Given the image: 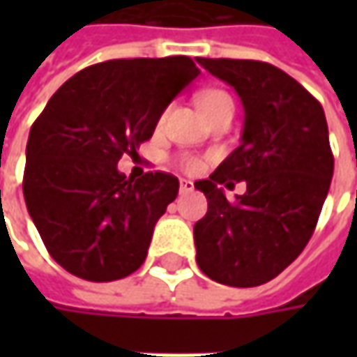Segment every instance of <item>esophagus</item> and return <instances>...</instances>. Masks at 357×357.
<instances>
[{"instance_id":"34e87169","label":"esophagus","mask_w":357,"mask_h":357,"mask_svg":"<svg viewBox=\"0 0 357 357\" xmlns=\"http://www.w3.org/2000/svg\"><path fill=\"white\" fill-rule=\"evenodd\" d=\"M192 188H195V183H192V181H188V178H181V195H188V192H192Z\"/></svg>"}]
</instances>
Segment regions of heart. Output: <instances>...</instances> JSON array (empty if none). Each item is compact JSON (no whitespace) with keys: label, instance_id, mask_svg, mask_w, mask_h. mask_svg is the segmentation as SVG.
Wrapping results in <instances>:
<instances>
[{"label":"heart","instance_id":"heart-1","mask_svg":"<svg viewBox=\"0 0 357 357\" xmlns=\"http://www.w3.org/2000/svg\"><path fill=\"white\" fill-rule=\"evenodd\" d=\"M199 107L202 113H211V111H218V109H232L234 111V103H232V97L225 93V91H204L199 97ZM185 169L192 171L197 169V162L195 160H185Z\"/></svg>","mask_w":357,"mask_h":357}]
</instances>
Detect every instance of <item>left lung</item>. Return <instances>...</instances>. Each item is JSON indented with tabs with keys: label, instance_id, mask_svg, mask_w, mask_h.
<instances>
[{
	"label": "left lung",
	"instance_id": "left-lung-1",
	"mask_svg": "<svg viewBox=\"0 0 357 357\" xmlns=\"http://www.w3.org/2000/svg\"><path fill=\"white\" fill-rule=\"evenodd\" d=\"M197 61L238 93L240 144L195 186L208 211L195 225L197 264L214 282L252 288L290 266L316 228L334 157L322 105L282 69L252 59ZM244 180L230 203L222 185Z\"/></svg>",
	"mask_w": 357,
	"mask_h": 357
}]
</instances>
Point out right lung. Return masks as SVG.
Segmentation results:
<instances>
[{
	"label": "right lung",
	"instance_id": "add662e5",
	"mask_svg": "<svg viewBox=\"0 0 357 357\" xmlns=\"http://www.w3.org/2000/svg\"><path fill=\"white\" fill-rule=\"evenodd\" d=\"M200 69L190 57L111 59L65 81L35 119L23 197L51 258L83 280L111 282L141 266L178 178L119 172Z\"/></svg>",
	"mask_w": 357,
	"mask_h": 357
}]
</instances>
